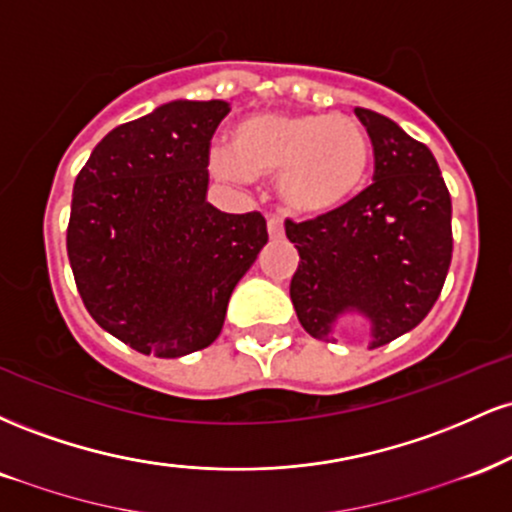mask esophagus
I'll use <instances>...</instances> for the list:
<instances>
[{"mask_svg":"<svg viewBox=\"0 0 512 512\" xmlns=\"http://www.w3.org/2000/svg\"><path fill=\"white\" fill-rule=\"evenodd\" d=\"M267 231H269V238H272V240L284 238V223H281L279 216H269Z\"/></svg>","mask_w":512,"mask_h":512,"instance_id":"esophagus-1","label":"esophagus"}]
</instances>
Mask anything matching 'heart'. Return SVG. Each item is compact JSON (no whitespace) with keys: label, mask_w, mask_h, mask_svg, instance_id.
Segmentation results:
<instances>
[{"label":"heart","mask_w":512,"mask_h":512,"mask_svg":"<svg viewBox=\"0 0 512 512\" xmlns=\"http://www.w3.org/2000/svg\"><path fill=\"white\" fill-rule=\"evenodd\" d=\"M211 168L228 180L276 178L284 209L322 219L356 197L366 182L370 142L349 115L257 113L231 132V149H211Z\"/></svg>","instance_id":"b5f03b06"}]
</instances>
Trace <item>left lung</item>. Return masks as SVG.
Here are the masks:
<instances>
[{"mask_svg": "<svg viewBox=\"0 0 512 512\" xmlns=\"http://www.w3.org/2000/svg\"><path fill=\"white\" fill-rule=\"evenodd\" d=\"M354 113L373 144V185L330 216L286 221L301 255L291 301L303 330L325 342L339 317L361 315L375 349L414 330L438 301L452 260V204L426 144L390 117Z\"/></svg>", "mask_w": 512, "mask_h": 512, "instance_id": "1", "label": "left lung"}]
</instances>
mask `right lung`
Returning a JSON list of instances; mask_svg holds the SVG:
<instances>
[{"mask_svg": "<svg viewBox=\"0 0 512 512\" xmlns=\"http://www.w3.org/2000/svg\"><path fill=\"white\" fill-rule=\"evenodd\" d=\"M226 101H170L108 132L76 175L67 255L93 320L139 354L178 358L221 334L267 245L260 211L207 202Z\"/></svg>", "mask_w": 512, "mask_h": 512, "instance_id": "obj_1", "label": "right lung"}]
</instances>
